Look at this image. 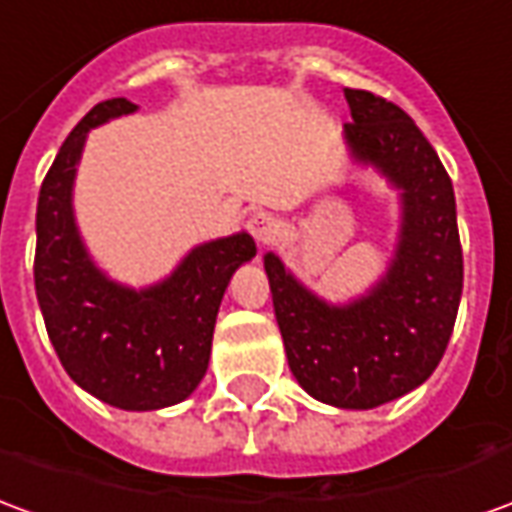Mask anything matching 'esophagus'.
Returning <instances> with one entry per match:
<instances>
[{
	"mask_svg": "<svg viewBox=\"0 0 512 512\" xmlns=\"http://www.w3.org/2000/svg\"><path fill=\"white\" fill-rule=\"evenodd\" d=\"M249 232H252L257 244H271L274 235H277V219L271 213H255L249 219Z\"/></svg>",
	"mask_w": 512,
	"mask_h": 512,
	"instance_id": "1",
	"label": "esophagus"
}]
</instances>
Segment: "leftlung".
I'll return each mask as SVG.
<instances>
[{
    "label": "left lung",
    "instance_id": "obj_1",
    "mask_svg": "<svg viewBox=\"0 0 512 512\" xmlns=\"http://www.w3.org/2000/svg\"><path fill=\"white\" fill-rule=\"evenodd\" d=\"M352 163L399 191V235L385 274L366 293L335 305L263 255L274 316L296 382L341 410H371L427 382L452 338L463 249L452 180L424 132L382 96L343 88Z\"/></svg>",
    "mask_w": 512,
    "mask_h": 512
}]
</instances>
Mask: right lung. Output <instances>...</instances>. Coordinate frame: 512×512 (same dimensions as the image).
Listing matches in <instances>:
<instances>
[{"label":"right lung","instance_id":"obj_1","mask_svg":"<svg viewBox=\"0 0 512 512\" xmlns=\"http://www.w3.org/2000/svg\"><path fill=\"white\" fill-rule=\"evenodd\" d=\"M135 110L124 96L99 102L60 146L35 213V296L49 341L82 391L119 410H160L188 399L205 377L224 291L257 246L249 232L199 244L146 288L96 266L74 216L77 166L88 132Z\"/></svg>","mask_w":512,"mask_h":512}]
</instances>
